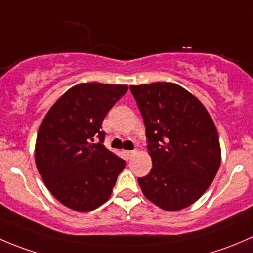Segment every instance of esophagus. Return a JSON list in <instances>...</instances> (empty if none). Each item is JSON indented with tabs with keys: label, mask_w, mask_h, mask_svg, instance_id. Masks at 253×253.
Wrapping results in <instances>:
<instances>
[{
	"label": "esophagus",
	"mask_w": 253,
	"mask_h": 253,
	"mask_svg": "<svg viewBox=\"0 0 253 253\" xmlns=\"http://www.w3.org/2000/svg\"><path fill=\"white\" fill-rule=\"evenodd\" d=\"M125 155H126L127 159H129L131 157H133L134 153H136V150H125Z\"/></svg>",
	"instance_id": "34e87169"
}]
</instances>
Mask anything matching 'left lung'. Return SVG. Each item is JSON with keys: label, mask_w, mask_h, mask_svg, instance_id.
<instances>
[{"label": "left lung", "mask_w": 253, "mask_h": 253, "mask_svg": "<svg viewBox=\"0 0 253 253\" xmlns=\"http://www.w3.org/2000/svg\"><path fill=\"white\" fill-rule=\"evenodd\" d=\"M145 125L153 167L138 183L164 211L193 205L209 187L221 162L219 134L193 94L171 82L129 86Z\"/></svg>", "instance_id": "left-lung-1"}]
</instances>
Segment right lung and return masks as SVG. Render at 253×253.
I'll use <instances>...</instances> for the list:
<instances>
[{"instance_id":"1","label":"right lung","mask_w":253,"mask_h":253,"mask_svg":"<svg viewBox=\"0 0 253 253\" xmlns=\"http://www.w3.org/2000/svg\"><path fill=\"white\" fill-rule=\"evenodd\" d=\"M127 89L126 84L79 83L45 115L35 164L51 195L67 208L85 213L110 198L126 163L103 144L101 124Z\"/></svg>"}]
</instances>
